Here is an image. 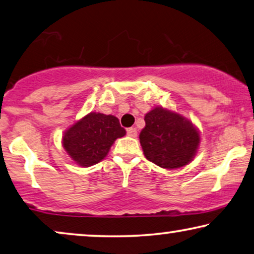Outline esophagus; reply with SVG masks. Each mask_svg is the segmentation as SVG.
<instances>
[{
  "instance_id": "34e87169",
  "label": "esophagus",
  "mask_w": 254,
  "mask_h": 254,
  "mask_svg": "<svg viewBox=\"0 0 254 254\" xmlns=\"http://www.w3.org/2000/svg\"><path fill=\"white\" fill-rule=\"evenodd\" d=\"M127 135H130V137L135 138V137H137V128H135V127H128V128H127Z\"/></svg>"
}]
</instances>
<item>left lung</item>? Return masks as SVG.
<instances>
[{
  "label": "left lung",
  "mask_w": 254,
  "mask_h": 254,
  "mask_svg": "<svg viewBox=\"0 0 254 254\" xmlns=\"http://www.w3.org/2000/svg\"><path fill=\"white\" fill-rule=\"evenodd\" d=\"M139 139L148 161L166 169L187 166L194 158L200 135L190 121L180 114L155 107L145 115Z\"/></svg>",
  "instance_id": "1"
}]
</instances>
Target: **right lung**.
<instances>
[{
  "mask_svg": "<svg viewBox=\"0 0 254 254\" xmlns=\"http://www.w3.org/2000/svg\"><path fill=\"white\" fill-rule=\"evenodd\" d=\"M126 133L117 117L90 113L65 131L63 147L74 162L90 167L105 159L114 141Z\"/></svg>",
  "mask_w": 254,
  "mask_h": 254,
  "instance_id": "add662e5",
  "label": "right lung"
}]
</instances>
